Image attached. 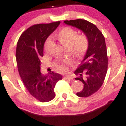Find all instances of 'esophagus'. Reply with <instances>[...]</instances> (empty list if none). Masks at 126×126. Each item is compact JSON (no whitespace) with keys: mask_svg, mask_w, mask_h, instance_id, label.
Instances as JSON below:
<instances>
[{"mask_svg":"<svg viewBox=\"0 0 126 126\" xmlns=\"http://www.w3.org/2000/svg\"><path fill=\"white\" fill-rule=\"evenodd\" d=\"M64 79H67V80H73V78L72 76H69V75H67V76H64Z\"/></svg>","mask_w":126,"mask_h":126,"instance_id":"1","label":"esophagus"}]
</instances>
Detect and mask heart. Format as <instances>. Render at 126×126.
Instances as JSON below:
<instances>
[{"label": "heart", "instance_id": "1", "mask_svg": "<svg viewBox=\"0 0 126 126\" xmlns=\"http://www.w3.org/2000/svg\"><path fill=\"white\" fill-rule=\"evenodd\" d=\"M57 38L64 47L67 48H72L73 54L78 56L83 55L86 51L89 46V40L87 36L85 34L78 35L76 30L70 27H64L60 30ZM53 43L51 37H48L44 43V48L45 51H47L50 45ZM70 62L69 60L65 61L64 63L68 64ZM57 67L60 71L64 72L66 70V67L63 64L58 63Z\"/></svg>", "mask_w": 126, "mask_h": 126}]
</instances>
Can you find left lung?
<instances>
[{"instance_id": "left-lung-1", "label": "left lung", "mask_w": 126, "mask_h": 126, "mask_svg": "<svg viewBox=\"0 0 126 126\" xmlns=\"http://www.w3.org/2000/svg\"><path fill=\"white\" fill-rule=\"evenodd\" d=\"M66 25L80 30L87 36L89 46L83 59L75 72L76 80L81 81L83 88L76 94L79 97H88L102 86L108 68V57L105 38L94 24L81 19L64 21Z\"/></svg>"}]
</instances>
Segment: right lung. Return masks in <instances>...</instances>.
Instances as JSON below:
<instances>
[{
	"mask_svg": "<svg viewBox=\"0 0 126 126\" xmlns=\"http://www.w3.org/2000/svg\"><path fill=\"white\" fill-rule=\"evenodd\" d=\"M60 24L58 21L31 26L21 34L17 43L16 58L19 73L30 94L40 102H48L55 97V86L62 79L59 73L44 75L40 71L45 41Z\"/></svg>",
	"mask_w": 126,
	"mask_h": 126,
	"instance_id": "obj_1",
	"label": "right lung"
}]
</instances>
